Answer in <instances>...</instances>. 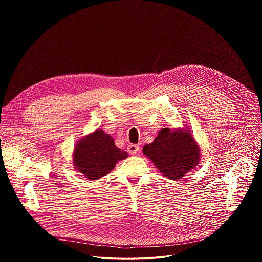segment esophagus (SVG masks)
I'll return each instance as SVG.
<instances>
[{
  "mask_svg": "<svg viewBox=\"0 0 262 262\" xmlns=\"http://www.w3.org/2000/svg\"><path fill=\"white\" fill-rule=\"evenodd\" d=\"M140 150V146L137 144H129L127 146V152L130 155H136Z\"/></svg>",
  "mask_w": 262,
  "mask_h": 262,
  "instance_id": "34e87169",
  "label": "esophagus"
}]
</instances>
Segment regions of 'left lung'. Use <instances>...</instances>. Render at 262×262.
Here are the masks:
<instances>
[{
	"label": "left lung",
	"instance_id": "obj_1",
	"mask_svg": "<svg viewBox=\"0 0 262 262\" xmlns=\"http://www.w3.org/2000/svg\"><path fill=\"white\" fill-rule=\"evenodd\" d=\"M143 154L168 179L179 180L200 161V147L190 129L162 128L155 141L143 147Z\"/></svg>",
	"mask_w": 262,
	"mask_h": 262
}]
</instances>
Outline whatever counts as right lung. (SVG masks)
<instances>
[{
	"label": "right lung",
	"mask_w": 262,
	"mask_h": 262,
	"mask_svg": "<svg viewBox=\"0 0 262 262\" xmlns=\"http://www.w3.org/2000/svg\"><path fill=\"white\" fill-rule=\"evenodd\" d=\"M127 157L125 151L116 147L113 138L98 128L78 141L72 163L78 172L94 180L108 174L119 161Z\"/></svg>",
	"instance_id": "obj_1"
}]
</instances>
